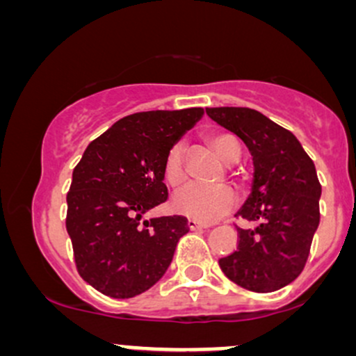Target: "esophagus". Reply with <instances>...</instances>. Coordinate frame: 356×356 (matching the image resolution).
<instances>
[{
    "instance_id": "esophagus-1",
    "label": "esophagus",
    "mask_w": 356,
    "mask_h": 356,
    "mask_svg": "<svg viewBox=\"0 0 356 356\" xmlns=\"http://www.w3.org/2000/svg\"><path fill=\"white\" fill-rule=\"evenodd\" d=\"M187 226H189L191 231H201V229H206L207 224L199 222V220H195V219H189L187 220Z\"/></svg>"
}]
</instances>
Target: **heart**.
Segmentation results:
<instances>
[{
	"label": "heart",
	"mask_w": 356,
	"mask_h": 356,
	"mask_svg": "<svg viewBox=\"0 0 356 356\" xmlns=\"http://www.w3.org/2000/svg\"><path fill=\"white\" fill-rule=\"evenodd\" d=\"M216 154L222 159L224 162L238 161L243 147H241L239 138L231 132L224 130H216L207 136ZM164 177L169 186L179 187L186 182V150L182 144H175L165 155L164 162ZM236 192L229 186H199V184H191L184 187L174 195L172 206L174 209L187 218L201 220V222H214L224 216H227L234 209Z\"/></svg>",
	"instance_id": "heart-1"
}]
</instances>
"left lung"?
<instances>
[{
    "label": "left lung",
    "mask_w": 356,
    "mask_h": 356,
    "mask_svg": "<svg viewBox=\"0 0 356 356\" xmlns=\"http://www.w3.org/2000/svg\"><path fill=\"white\" fill-rule=\"evenodd\" d=\"M207 115L248 145L254 181L236 218L238 248L220 257L222 273L249 291L271 293L303 271L320 224L321 184L309 155L289 130L246 107L206 108Z\"/></svg>",
    "instance_id": "1"
}]
</instances>
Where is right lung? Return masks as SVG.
<instances>
[{
    "mask_svg": "<svg viewBox=\"0 0 356 356\" xmlns=\"http://www.w3.org/2000/svg\"><path fill=\"white\" fill-rule=\"evenodd\" d=\"M202 115L201 107L132 113L85 149L67 194V231L76 271L97 291L124 300L164 276L187 219L142 216L167 201L165 155Z\"/></svg>",
    "mask_w": 356,
    "mask_h": 356,
    "instance_id": "right-lung-1",
    "label": "right lung"
}]
</instances>
